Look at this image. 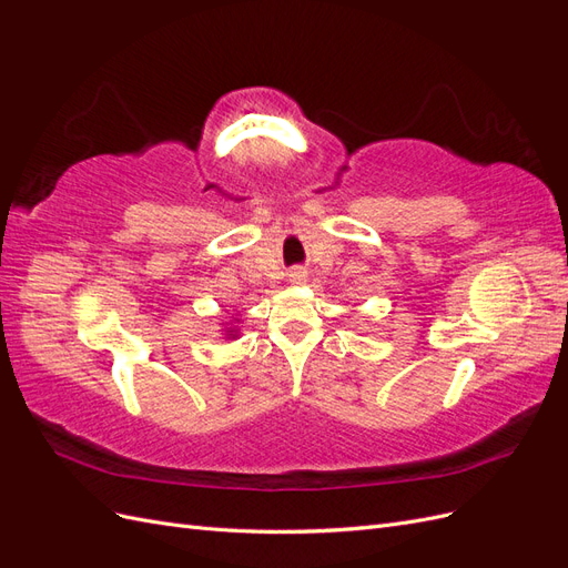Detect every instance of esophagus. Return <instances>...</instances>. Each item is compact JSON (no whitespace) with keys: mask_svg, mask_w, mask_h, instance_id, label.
I'll return each instance as SVG.
<instances>
[{"mask_svg":"<svg viewBox=\"0 0 568 568\" xmlns=\"http://www.w3.org/2000/svg\"><path fill=\"white\" fill-rule=\"evenodd\" d=\"M305 280H307V272L305 270H294V272L288 274V282L291 284H303Z\"/></svg>","mask_w":568,"mask_h":568,"instance_id":"esophagus-1","label":"esophagus"}]
</instances>
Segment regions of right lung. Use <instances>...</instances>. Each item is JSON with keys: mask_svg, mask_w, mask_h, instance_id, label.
Segmentation results:
<instances>
[{"mask_svg": "<svg viewBox=\"0 0 568 568\" xmlns=\"http://www.w3.org/2000/svg\"><path fill=\"white\" fill-rule=\"evenodd\" d=\"M222 324V336H225L227 341H234L239 338V334H242V320L239 317H232L227 322H220Z\"/></svg>", "mask_w": 568, "mask_h": 568, "instance_id": "right-lung-1", "label": "right lung"}]
</instances>
